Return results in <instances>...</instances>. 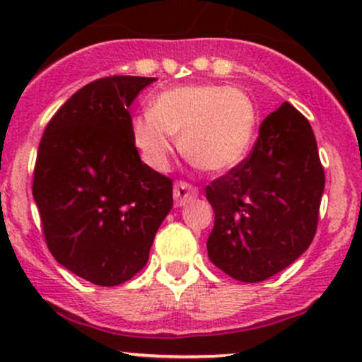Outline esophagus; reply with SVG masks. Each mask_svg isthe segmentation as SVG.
Returning a JSON list of instances; mask_svg holds the SVG:
<instances>
[{
    "instance_id": "esophagus-1",
    "label": "esophagus",
    "mask_w": 362,
    "mask_h": 362,
    "mask_svg": "<svg viewBox=\"0 0 362 362\" xmlns=\"http://www.w3.org/2000/svg\"><path fill=\"white\" fill-rule=\"evenodd\" d=\"M197 194L199 190L194 185L187 184V182H177L175 187H173V197H175V204L178 207L185 206L187 202L192 201V199L197 197Z\"/></svg>"
}]
</instances>
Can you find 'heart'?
<instances>
[{
	"mask_svg": "<svg viewBox=\"0 0 362 362\" xmlns=\"http://www.w3.org/2000/svg\"><path fill=\"white\" fill-rule=\"evenodd\" d=\"M257 109L247 93L226 85H185L158 93L151 110L134 115L131 138L155 170L167 168L180 134L185 156L204 172L224 173L250 151Z\"/></svg>",
	"mask_w": 362,
	"mask_h": 362,
	"instance_id": "1",
	"label": "heart"
}]
</instances>
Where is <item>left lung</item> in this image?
Wrapping results in <instances>:
<instances>
[{
	"label": "left lung",
	"instance_id": "obj_1",
	"mask_svg": "<svg viewBox=\"0 0 362 362\" xmlns=\"http://www.w3.org/2000/svg\"><path fill=\"white\" fill-rule=\"evenodd\" d=\"M323 189L313 129L284 102L264 119L250 155L206 187L209 260L242 282L281 272L313 242Z\"/></svg>",
	"mask_w": 362,
	"mask_h": 362
}]
</instances>
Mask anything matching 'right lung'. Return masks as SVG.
Segmentation results:
<instances>
[{
  "label": "right lung",
  "instance_id": "add662e5",
  "mask_svg": "<svg viewBox=\"0 0 362 362\" xmlns=\"http://www.w3.org/2000/svg\"><path fill=\"white\" fill-rule=\"evenodd\" d=\"M156 81L109 76L78 90L45 127L34 194L45 243L62 267L117 286L146 265L173 206L172 180L143 163L131 138L132 105Z\"/></svg>",
  "mask_w": 362,
  "mask_h": 362
}]
</instances>
